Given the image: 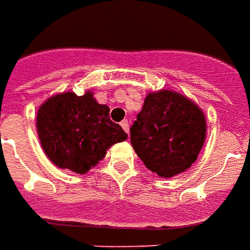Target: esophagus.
<instances>
[{
  "instance_id": "esophagus-1",
  "label": "esophagus",
  "mask_w": 250,
  "mask_h": 250,
  "mask_svg": "<svg viewBox=\"0 0 250 250\" xmlns=\"http://www.w3.org/2000/svg\"><path fill=\"white\" fill-rule=\"evenodd\" d=\"M121 126H122V129L126 132V133H129V121L128 120H124V121H121Z\"/></svg>"
}]
</instances>
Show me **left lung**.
Segmentation results:
<instances>
[{"label": "left lung", "mask_w": 250, "mask_h": 250, "mask_svg": "<svg viewBox=\"0 0 250 250\" xmlns=\"http://www.w3.org/2000/svg\"><path fill=\"white\" fill-rule=\"evenodd\" d=\"M206 137L202 110L169 90L146 95L130 126V143L145 167L162 178H172L195 162Z\"/></svg>", "instance_id": "obj_1"}]
</instances>
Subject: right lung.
Returning <instances> with one entry per match:
<instances>
[{"instance_id": "right-lung-1", "label": "right lung", "mask_w": 250, "mask_h": 250, "mask_svg": "<svg viewBox=\"0 0 250 250\" xmlns=\"http://www.w3.org/2000/svg\"><path fill=\"white\" fill-rule=\"evenodd\" d=\"M110 109L93 94L63 93L49 98L37 111V133L45 155L55 166L86 173L116 143L128 139L110 120Z\"/></svg>"}]
</instances>
